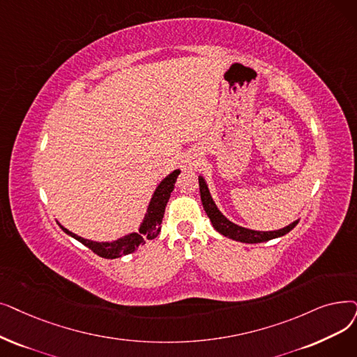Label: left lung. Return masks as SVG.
<instances>
[{
  "mask_svg": "<svg viewBox=\"0 0 357 357\" xmlns=\"http://www.w3.org/2000/svg\"><path fill=\"white\" fill-rule=\"evenodd\" d=\"M198 183H199V194H201V203H203V207L208 215V219L213 225V227L219 231L220 235L234 239L238 242H243V243H259V242H267L275 238H282L286 234L296 226L299 223V219L294 220L293 223H290L289 226L278 229V230H268V231H261V230H252L248 227H242L234 222H230L227 217L217 208L214 199L210 194L208 185L204 179L203 175L198 176Z\"/></svg>",
  "mask_w": 357,
  "mask_h": 357,
  "instance_id": "1",
  "label": "left lung"
}]
</instances>
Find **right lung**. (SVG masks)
I'll return each instance as SVG.
<instances>
[{"label": "right lung", "mask_w": 357, "mask_h": 357, "mask_svg": "<svg viewBox=\"0 0 357 357\" xmlns=\"http://www.w3.org/2000/svg\"><path fill=\"white\" fill-rule=\"evenodd\" d=\"M181 174V169H175L172 174H169L166 178H163L160 181V183L154 190L150 203L147 206L146 214L143 217V220L138 226L137 231H131V234L118 238L115 241H109V242H96V241H90V239H84L79 235L73 234L68 229H66L59 222H56L59 225V227L63 229L67 235H70L71 238L77 239L79 242H82L84 246H87L89 250H91L95 254H98L102 258H107V259H115L123 255L132 254L138 246L146 243V241H151L159 235L160 231V225L163 220V214H165V208L169 201L170 192L174 191L175 182L178 175Z\"/></svg>", "instance_id": "right-lung-1"}]
</instances>
